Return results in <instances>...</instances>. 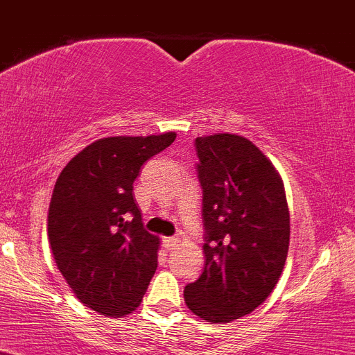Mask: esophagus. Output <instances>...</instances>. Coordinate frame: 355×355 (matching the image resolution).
<instances>
[{"mask_svg": "<svg viewBox=\"0 0 355 355\" xmlns=\"http://www.w3.org/2000/svg\"><path fill=\"white\" fill-rule=\"evenodd\" d=\"M179 243H181V237H179V236L166 237V239H164V246H166L167 250H174V248H176Z\"/></svg>", "mask_w": 355, "mask_h": 355, "instance_id": "1", "label": "esophagus"}]
</instances>
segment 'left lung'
<instances>
[{"mask_svg":"<svg viewBox=\"0 0 355 355\" xmlns=\"http://www.w3.org/2000/svg\"><path fill=\"white\" fill-rule=\"evenodd\" d=\"M203 191L205 268L184 301L210 323L246 316L282 275L291 239L284 182L248 138L231 133L195 140Z\"/></svg>","mask_w":355,"mask_h":355,"instance_id":"left-lung-1","label":"left lung"}]
</instances>
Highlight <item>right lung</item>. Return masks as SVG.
I'll return each instance as SVG.
<instances>
[{
  "instance_id": "right-lung-1",
  "label": "right lung",
  "mask_w": 355,
  "mask_h": 355,
  "mask_svg": "<svg viewBox=\"0 0 355 355\" xmlns=\"http://www.w3.org/2000/svg\"><path fill=\"white\" fill-rule=\"evenodd\" d=\"M176 133L109 137L76 153L54 184L47 236L58 270L80 302L104 316L140 306L157 270L159 237L133 198L141 166Z\"/></svg>"
}]
</instances>
